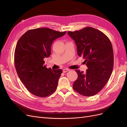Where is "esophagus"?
Here are the masks:
<instances>
[{
    "mask_svg": "<svg viewBox=\"0 0 127 127\" xmlns=\"http://www.w3.org/2000/svg\"><path fill=\"white\" fill-rule=\"evenodd\" d=\"M69 70V69H68V68H64V69H63V72H66L68 71Z\"/></svg>",
    "mask_w": 127,
    "mask_h": 127,
    "instance_id": "esophagus-1",
    "label": "esophagus"
}]
</instances>
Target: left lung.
Returning a JSON list of instances; mask_svg holds the SVG:
<instances>
[{
  "instance_id": "1",
  "label": "left lung",
  "mask_w": 127,
  "mask_h": 127,
  "mask_svg": "<svg viewBox=\"0 0 127 127\" xmlns=\"http://www.w3.org/2000/svg\"><path fill=\"white\" fill-rule=\"evenodd\" d=\"M74 40L77 53L85 60V73L75 70L78 78L73 88L79 94L91 96L104 87L112 74L114 64L112 45L107 36L97 29L86 27L79 31L68 32Z\"/></svg>"
}]
</instances>
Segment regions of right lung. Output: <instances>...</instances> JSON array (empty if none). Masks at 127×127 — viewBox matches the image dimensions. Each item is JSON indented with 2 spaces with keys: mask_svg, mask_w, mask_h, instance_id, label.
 Listing matches in <instances>:
<instances>
[{
  "mask_svg": "<svg viewBox=\"0 0 127 127\" xmlns=\"http://www.w3.org/2000/svg\"><path fill=\"white\" fill-rule=\"evenodd\" d=\"M66 33L38 28L28 31L18 40L14 53L15 68L22 82L32 94L44 97L56 90L63 70L47 68L43 59L51 55L52 42Z\"/></svg>",
  "mask_w": 127,
  "mask_h": 127,
  "instance_id": "right-lung-1",
  "label": "right lung"
}]
</instances>
